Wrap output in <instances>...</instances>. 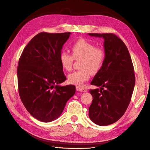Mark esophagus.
Segmentation results:
<instances>
[{"mask_svg":"<svg viewBox=\"0 0 150 150\" xmlns=\"http://www.w3.org/2000/svg\"><path fill=\"white\" fill-rule=\"evenodd\" d=\"M76 89L77 91H80V92H85V91H86V90L81 87H79V86H76Z\"/></svg>","mask_w":150,"mask_h":150,"instance_id":"1","label":"esophagus"}]
</instances>
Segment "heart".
I'll return each mask as SVG.
<instances>
[{
    "label": "heart",
    "mask_w": 150,
    "mask_h": 150,
    "mask_svg": "<svg viewBox=\"0 0 150 150\" xmlns=\"http://www.w3.org/2000/svg\"><path fill=\"white\" fill-rule=\"evenodd\" d=\"M72 55L65 51H62L59 61L62 67L67 71L71 70L75 59H82L80 64L81 70L75 71L68 75L70 84L82 87L87 81L90 74H96L102 67L105 59L103 49L96 47L94 43L81 38L76 40L71 47Z\"/></svg>",
    "instance_id": "1"
}]
</instances>
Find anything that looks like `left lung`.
Wrapping results in <instances>:
<instances>
[{"instance_id":"left-lung-1","label":"left lung","mask_w":150,"mask_h":150,"mask_svg":"<svg viewBox=\"0 0 150 150\" xmlns=\"http://www.w3.org/2000/svg\"><path fill=\"white\" fill-rule=\"evenodd\" d=\"M103 38L105 52L104 64L91 85L100 86L90 90L93 96L89 117L100 126L115 123L122 117L129 104L135 84L131 57L124 42L113 33H88Z\"/></svg>"}]
</instances>
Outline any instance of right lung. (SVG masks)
Segmentation results:
<instances>
[{
	"label": "right lung",
	"instance_id": "obj_1",
	"mask_svg": "<svg viewBox=\"0 0 150 150\" xmlns=\"http://www.w3.org/2000/svg\"><path fill=\"white\" fill-rule=\"evenodd\" d=\"M70 32H41L23 50L18 61V93L33 118L50 122L59 118L75 93L73 85L61 86L66 80L59 55Z\"/></svg>",
	"mask_w": 150,
	"mask_h": 150
}]
</instances>
